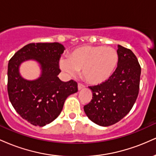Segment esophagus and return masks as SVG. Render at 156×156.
I'll return each mask as SVG.
<instances>
[{
	"label": "esophagus",
	"mask_w": 156,
	"mask_h": 156,
	"mask_svg": "<svg viewBox=\"0 0 156 156\" xmlns=\"http://www.w3.org/2000/svg\"><path fill=\"white\" fill-rule=\"evenodd\" d=\"M84 87H85V86H84L83 84L80 83H78V90H80V89H83Z\"/></svg>",
	"instance_id": "obj_1"
}]
</instances>
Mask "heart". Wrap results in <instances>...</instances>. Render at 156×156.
Returning a JSON list of instances; mask_svg holds the SVG:
<instances>
[{"instance_id":"1","label":"heart","mask_w":156,"mask_h":156,"mask_svg":"<svg viewBox=\"0 0 156 156\" xmlns=\"http://www.w3.org/2000/svg\"><path fill=\"white\" fill-rule=\"evenodd\" d=\"M119 55L112 47L84 45L71 52L69 58L60 59L61 69L70 76L82 69V76L89 83L99 84L106 81L115 71Z\"/></svg>"}]
</instances>
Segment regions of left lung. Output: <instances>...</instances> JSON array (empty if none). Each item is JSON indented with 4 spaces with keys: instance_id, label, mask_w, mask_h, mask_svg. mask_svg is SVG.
<instances>
[{
    "instance_id": "8db88e82",
    "label": "left lung",
    "mask_w": 156,
    "mask_h": 156,
    "mask_svg": "<svg viewBox=\"0 0 156 156\" xmlns=\"http://www.w3.org/2000/svg\"><path fill=\"white\" fill-rule=\"evenodd\" d=\"M117 67L110 78L89 87L92 99L84 105L89 119L101 126H109L129 113L139 94L141 67L130 49L118 44Z\"/></svg>"
}]
</instances>
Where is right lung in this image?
<instances>
[{
  "label": "right lung",
  "mask_w": 156,
  "mask_h": 156,
  "mask_svg": "<svg viewBox=\"0 0 156 156\" xmlns=\"http://www.w3.org/2000/svg\"><path fill=\"white\" fill-rule=\"evenodd\" d=\"M64 50L58 42L30 43L9 62V101L20 117L35 126H44L56 119L67 97L78 92L75 80L63 82L58 77L59 59ZM28 60H34L41 65V76L37 80H26L19 74V66Z\"/></svg>",
  "instance_id": "right-lung-1"
}]
</instances>
